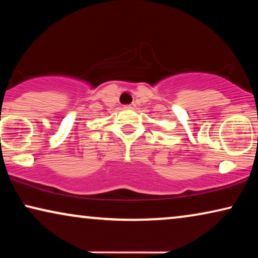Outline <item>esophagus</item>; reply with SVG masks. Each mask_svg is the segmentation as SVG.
<instances>
[{
  "label": "esophagus",
  "instance_id": "1",
  "mask_svg": "<svg viewBox=\"0 0 258 258\" xmlns=\"http://www.w3.org/2000/svg\"><path fill=\"white\" fill-rule=\"evenodd\" d=\"M134 107V104H125L124 105V108H126V109H132Z\"/></svg>",
  "mask_w": 258,
  "mask_h": 258
}]
</instances>
